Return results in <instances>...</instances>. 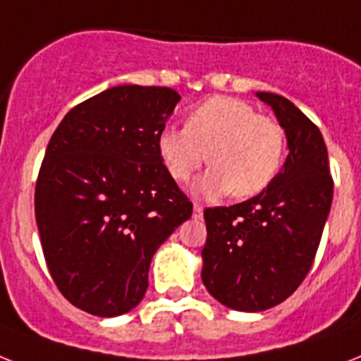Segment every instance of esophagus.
Listing matches in <instances>:
<instances>
[{
    "label": "esophagus",
    "instance_id": "obj_1",
    "mask_svg": "<svg viewBox=\"0 0 361 361\" xmlns=\"http://www.w3.org/2000/svg\"><path fill=\"white\" fill-rule=\"evenodd\" d=\"M192 211H195V216H196V219H202V215H204V207H202L200 204H195V207H192Z\"/></svg>",
    "mask_w": 361,
    "mask_h": 361
}]
</instances>
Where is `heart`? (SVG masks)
I'll return each instance as SVG.
<instances>
[{
  "mask_svg": "<svg viewBox=\"0 0 361 361\" xmlns=\"http://www.w3.org/2000/svg\"><path fill=\"white\" fill-rule=\"evenodd\" d=\"M157 152L176 181H187L209 159L213 166L195 185L198 195L250 198L269 189L282 171L286 133L247 102L213 96L187 113L185 128H163Z\"/></svg>",
  "mask_w": 361,
  "mask_h": 361,
  "instance_id": "heart-1",
  "label": "heart"
}]
</instances>
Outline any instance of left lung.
<instances>
[{"label": "left lung", "instance_id": "8db88e82", "mask_svg": "<svg viewBox=\"0 0 361 361\" xmlns=\"http://www.w3.org/2000/svg\"><path fill=\"white\" fill-rule=\"evenodd\" d=\"M287 137V159L271 187L247 202L204 211L202 282L224 306L263 312L297 291L317 254L334 181L319 128L283 96L257 92Z\"/></svg>", "mask_w": 361, "mask_h": 361}]
</instances>
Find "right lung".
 Listing matches in <instances>:
<instances>
[{"label":"right lung","instance_id":"right-lung-1","mask_svg":"<svg viewBox=\"0 0 361 361\" xmlns=\"http://www.w3.org/2000/svg\"><path fill=\"white\" fill-rule=\"evenodd\" d=\"M178 102L169 87L120 85L70 109L49 139L35 216L55 286L83 312L133 310L155 250L192 215L157 152Z\"/></svg>","mask_w":361,"mask_h":361}]
</instances>
